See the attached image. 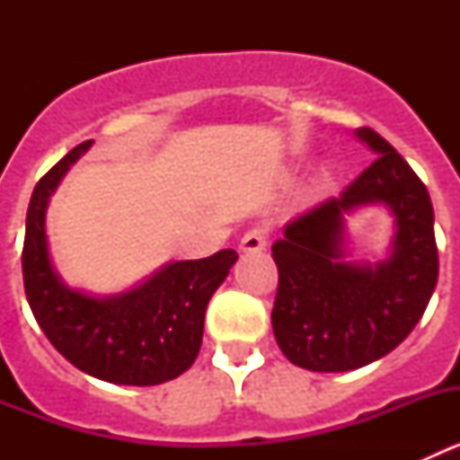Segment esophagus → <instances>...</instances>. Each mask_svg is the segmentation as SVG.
<instances>
[{"label":"esophagus","mask_w":460,"mask_h":460,"mask_svg":"<svg viewBox=\"0 0 460 460\" xmlns=\"http://www.w3.org/2000/svg\"><path fill=\"white\" fill-rule=\"evenodd\" d=\"M267 239H270V230H267L265 226H253L249 233L242 237L239 249H242L243 253H258V251L267 249Z\"/></svg>","instance_id":"obj_1"}]
</instances>
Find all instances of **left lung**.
I'll list each match as a JSON object with an SVG mask.
<instances>
[{"label":"left lung","instance_id":"1","mask_svg":"<svg viewBox=\"0 0 460 460\" xmlns=\"http://www.w3.org/2000/svg\"><path fill=\"white\" fill-rule=\"evenodd\" d=\"M376 161L339 198L283 227L271 246L279 290L271 327L280 352L318 373L355 371L392 352L424 315L438 283L433 205L424 181L373 128H357ZM382 204L394 217L390 258L347 260L344 217Z\"/></svg>","mask_w":460,"mask_h":460}]
</instances>
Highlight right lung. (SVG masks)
Returning a JSON list of instances; mask_svg holds the SVG:
<instances>
[{
    "label": "right lung",
    "instance_id": "obj_1",
    "mask_svg": "<svg viewBox=\"0 0 460 460\" xmlns=\"http://www.w3.org/2000/svg\"><path fill=\"white\" fill-rule=\"evenodd\" d=\"M92 147H73L31 193L22 249L24 292L57 352L87 376L112 385L152 387L189 371L200 352L211 295L237 262L233 249L180 260L121 295L93 296L59 279L48 251L46 211L64 174Z\"/></svg>",
    "mask_w": 460,
    "mask_h": 460
}]
</instances>
